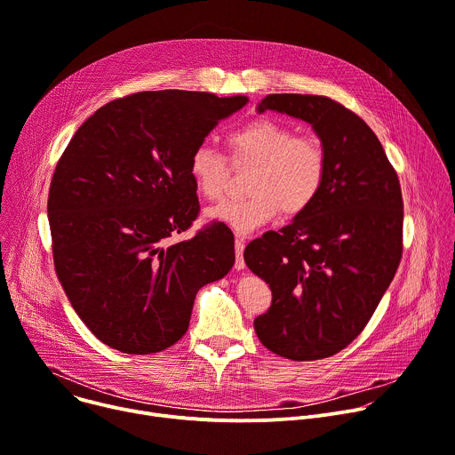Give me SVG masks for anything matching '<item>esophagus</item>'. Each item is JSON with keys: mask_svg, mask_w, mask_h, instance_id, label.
Wrapping results in <instances>:
<instances>
[{"mask_svg": "<svg viewBox=\"0 0 455 455\" xmlns=\"http://www.w3.org/2000/svg\"><path fill=\"white\" fill-rule=\"evenodd\" d=\"M243 251H244V241L241 237L235 239V270H244V259H243Z\"/></svg>", "mask_w": 455, "mask_h": 455, "instance_id": "34e87169", "label": "esophagus"}]
</instances>
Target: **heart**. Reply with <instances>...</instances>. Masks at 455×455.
I'll return each instance as SVG.
<instances>
[{
	"label": "heart",
	"instance_id": "b5f03b06",
	"mask_svg": "<svg viewBox=\"0 0 455 455\" xmlns=\"http://www.w3.org/2000/svg\"><path fill=\"white\" fill-rule=\"evenodd\" d=\"M234 167L251 165L246 180L250 192L243 200L221 204L212 218L239 234H248L274 221L281 211L293 218L306 212L320 196L328 176L326 149L309 135L275 118H253L225 135ZM188 176L207 202H220L228 187L230 164L209 144L192 149Z\"/></svg>",
	"mask_w": 455,
	"mask_h": 455
}]
</instances>
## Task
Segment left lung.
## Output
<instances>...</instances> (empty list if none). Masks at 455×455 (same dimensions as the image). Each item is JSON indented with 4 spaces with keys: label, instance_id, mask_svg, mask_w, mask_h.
Listing matches in <instances>:
<instances>
[{
    "label": "left lung",
    "instance_id": "8db88e82",
    "mask_svg": "<svg viewBox=\"0 0 455 455\" xmlns=\"http://www.w3.org/2000/svg\"><path fill=\"white\" fill-rule=\"evenodd\" d=\"M268 109L313 125L328 176L306 212L244 248L246 267L272 290L253 328L279 356L328 358L363 331L400 267V180L372 129L340 102L275 93L259 104V113Z\"/></svg>",
    "mask_w": 455,
    "mask_h": 455
}]
</instances>
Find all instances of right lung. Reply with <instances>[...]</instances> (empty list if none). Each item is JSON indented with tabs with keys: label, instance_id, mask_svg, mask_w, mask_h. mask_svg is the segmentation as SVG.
Returning a JSON list of instances; mask_svg holds the SVG:
<instances>
[{
	"label": "right lung",
	"instance_id": "right-lung-1",
	"mask_svg": "<svg viewBox=\"0 0 455 455\" xmlns=\"http://www.w3.org/2000/svg\"><path fill=\"white\" fill-rule=\"evenodd\" d=\"M248 102L205 92H140L99 108L60 155L48 192L57 279L106 346L160 353L187 331L202 286L234 267V235L200 214L192 149Z\"/></svg>",
	"mask_w": 455,
	"mask_h": 455
}]
</instances>
